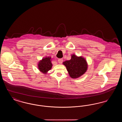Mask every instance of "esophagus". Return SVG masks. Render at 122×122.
Returning <instances> with one entry per match:
<instances>
[{
  "label": "esophagus",
  "mask_w": 122,
  "mask_h": 122,
  "mask_svg": "<svg viewBox=\"0 0 122 122\" xmlns=\"http://www.w3.org/2000/svg\"><path fill=\"white\" fill-rule=\"evenodd\" d=\"M63 62V59L62 58H59L58 59V62L59 64H62Z\"/></svg>",
  "instance_id": "obj_1"
}]
</instances>
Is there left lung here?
Instances as JSON below:
<instances>
[{
    "mask_svg": "<svg viewBox=\"0 0 122 122\" xmlns=\"http://www.w3.org/2000/svg\"><path fill=\"white\" fill-rule=\"evenodd\" d=\"M66 66L70 76L77 78L83 75L86 71L87 64L86 60L81 57H78L73 55L71 59L63 63Z\"/></svg>",
    "mask_w": 122,
    "mask_h": 122,
    "instance_id": "left-lung-1",
    "label": "left lung"
}]
</instances>
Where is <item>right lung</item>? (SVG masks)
I'll return each mask as SVG.
<instances>
[{"instance_id":"1","label":"right lung","mask_w":122,"mask_h":122,"mask_svg":"<svg viewBox=\"0 0 122 122\" xmlns=\"http://www.w3.org/2000/svg\"><path fill=\"white\" fill-rule=\"evenodd\" d=\"M50 58H45L41 60L38 64V68L41 72L46 74V72L51 70L52 67Z\"/></svg>"}]
</instances>
